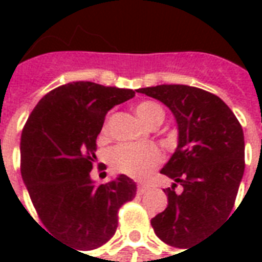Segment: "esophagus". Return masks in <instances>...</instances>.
I'll use <instances>...</instances> for the list:
<instances>
[{
	"label": "esophagus",
	"instance_id": "obj_1",
	"mask_svg": "<svg viewBox=\"0 0 262 262\" xmlns=\"http://www.w3.org/2000/svg\"><path fill=\"white\" fill-rule=\"evenodd\" d=\"M147 189L148 187L146 184H139V185H137V193H139V195H143L144 192H147Z\"/></svg>",
	"mask_w": 262,
	"mask_h": 262
}]
</instances>
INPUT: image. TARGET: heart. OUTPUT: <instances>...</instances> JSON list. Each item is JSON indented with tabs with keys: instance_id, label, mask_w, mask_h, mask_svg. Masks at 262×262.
I'll use <instances>...</instances> for the list:
<instances>
[{
	"instance_id": "heart-1",
	"label": "heart",
	"mask_w": 262,
	"mask_h": 262,
	"mask_svg": "<svg viewBox=\"0 0 262 262\" xmlns=\"http://www.w3.org/2000/svg\"><path fill=\"white\" fill-rule=\"evenodd\" d=\"M135 112L144 125H160L164 119V111L153 101H143L137 103ZM106 129V127H105ZM163 161V154L154 144H135L123 143L109 153V164L112 170L129 176L135 180L148 177L156 167Z\"/></svg>"
}]
</instances>
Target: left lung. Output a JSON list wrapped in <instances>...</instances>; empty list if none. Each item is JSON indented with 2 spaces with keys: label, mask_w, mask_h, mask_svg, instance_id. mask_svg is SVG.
I'll return each instance as SVG.
<instances>
[{
  "label": "left lung",
  "mask_w": 262,
  "mask_h": 262,
  "mask_svg": "<svg viewBox=\"0 0 262 262\" xmlns=\"http://www.w3.org/2000/svg\"><path fill=\"white\" fill-rule=\"evenodd\" d=\"M137 92L164 103L178 126V146L161 170L174 181L164 189L168 205L151 226L160 240L187 251L234 206L244 174L242 125L219 97L196 86L163 84Z\"/></svg>",
  "instance_id": "8db88e82"
}]
</instances>
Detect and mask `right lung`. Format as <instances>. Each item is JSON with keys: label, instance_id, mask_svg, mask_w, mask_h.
<instances>
[{"label": "right lung", "instance_id": "1", "mask_svg": "<svg viewBox=\"0 0 262 262\" xmlns=\"http://www.w3.org/2000/svg\"><path fill=\"white\" fill-rule=\"evenodd\" d=\"M133 90L90 81L60 85L37 102L20 136V172L48 230L67 247L103 246L118 227V210L136 195L125 174L97 184L91 178L97 137L111 109Z\"/></svg>", "mask_w": 262, "mask_h": 262}]
</instances>
